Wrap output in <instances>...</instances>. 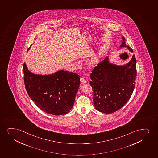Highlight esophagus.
Segmentation results:
<instances>
[{
  "label": "esophagus",
  "instance_id": "1",
  "mask_svg": "<svg viewBox=\"0 0 158 158\" xmlns=\"http://www.w3.org/2000/svg\"><path fill=\"white\" fill-rule=\"evenodd\" d=\"M80 82L82 83V84H85V83H87V81L85 80V79L84 78H80Z\"/></svg>",
  "mask_w": 158,
  "mask_h": 158
}]
</instances>
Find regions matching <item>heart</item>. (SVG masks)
I'll use <instances>...</instances> for the list:
<instances>
[{"instance_id": "obj_1", "label": "heart", "mask_w": 158, "mask_h": 158, "mask_svg": "<svg viewBox=\"0 0 158 158\" xmlns=\"http://www.w3.org/2000/svg\"><path fill=\"white\" fill-rule=\"evenodd\" d=\"M98 62V59H94L91 60V63L92 64H95Z\"/></svg>"}]
</instances>
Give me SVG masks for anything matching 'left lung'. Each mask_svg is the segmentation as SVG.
Listing matches in <instances>:
<instances>
[{"instance_id": "1", "label": "left lung", "mask_w": 158, "mask_h": 158, "mask_svg": "<svg viewBox=\"0 0 158 158\" xmlns=\"http://www.w3.org/2000/svg\"><path fill=\"white\" fill-rule=\"evenodd\" d=\"M123 43L120 47L132 49ZM106 57L94 68L90 74V85L93 91L94 105L102 113L110 114L120 109L132 95L136 77V59L133 55L126 64L119 66L109 62Z\"/></svg>"}]
</instances>
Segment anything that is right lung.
Wrapping results in <instances>:
<instances>
[{"label":"right lung","mask_w":158,"mask_h":158,"mask_svg":"<svg viewBox=\"0 0 158 158\" xmlns=\"http://www.w3.org/2000/svg\"><path fill=\"white\" fill-rule=\"evenodd\" d=\"M23 72L27 94L40 109L55 115H64L72 109L80 86L78 74L64 70L48 75L34 74L25 63Z\"/></svg>","instance_id":"right-lung-1"}]
</instances>
